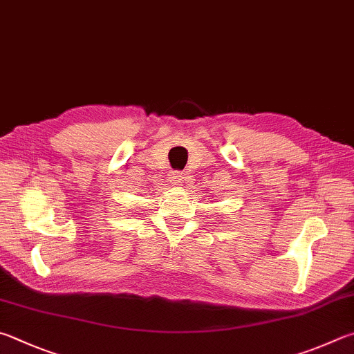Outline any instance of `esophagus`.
Returning a JSON list of instances; mask_svg holds the SVG:
<instances>
[{
    "mask_svg": "<svg viewBox=\"0 0 354 354\" xmlns=\"http://www.w3.org/2000/svg\"><path fill=\"white\" fill-rule=\"evenodd\" d=\"M184 179H185V176L183 171H173L170 175V183L173 185H181L184 183Z\"/></svg>",
    "mask_w": 354,
    "mask_h": 354,
    "instance_id": "esophagus-1",
    "label": "esophagus"
}]
</instances>
